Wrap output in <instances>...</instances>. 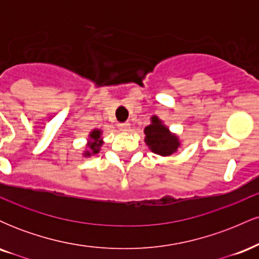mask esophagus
<instances>
[{
    "label": "esophagus",
    "instance_id": "34e87169",
    "mask_svg": "<svg viewBox=\"0 0 259 259\" xmlns=\"http://www.w3.org/2000/svg\"><path fill=\"white\" fill-rule=\"evenodd\" d=\"M118 127L121 130V132H127L130 129V123L129 121H125V123L118 124Z\"/></svg>",
    "mask_w": 259,
    "mask_h": 259
}]
</instances>
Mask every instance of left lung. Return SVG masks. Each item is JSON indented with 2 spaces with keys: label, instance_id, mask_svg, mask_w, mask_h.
<instances>
[{
  "label": "left lung",
  "instance_id": "1",
  "mask_svg": "<svg viewBox=\"0 0 259 259\" xmlns=\"http://www.w3.org/2000/svg\"><path fill=\"white\" fill-rule=\"evenodd\" d=\"M152 123L145 127V142L150 150L160 156H170L177 152L180 146L179 139L177 135L169 132L165 125H163L162 120H159L156 115L151 118Z\"/></svg>",
  "mask_w": 259,
  "mask_h": 259
}]
</instances>
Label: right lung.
Instances as JSON below:
<instances>
[{
    "label": "right lung",
    "instance_id": "obj_1",
    "mask_svg": "<svg viewBox=\"0 0 259 259\" xmlns=\"http://www.w3.org/2000/svg\"><path fill=\"white\" fill-rule=\"evenodd\" d=\"M101 134H102V132L97 129H95L94 132L90 133V141H89L88 144L89 150L85 151V157H90L92 154H96L100 152L101 145L103 144V141L101 140Z\"/></svg>",
    "mask_w": 259,
    "mask_h": 259
}]
</instances>
